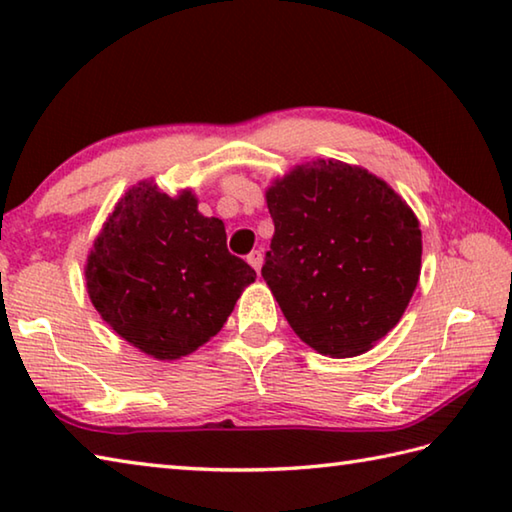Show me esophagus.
Listing matches in <instances>:
<instances>
[{
    "label": "esophagus",
    "instance_id": "34e87169",
    "mask_svg": "<svg viewBox=\"0 0 512 512\" xmlns=\"http://www.w3.org/2000/svg\"><path fill=\"white\" fill-rule=\"evenodd\" d=\"M248 264L253 266L257 273L262 271V264H264V253H262V250H253V253L248 255Z\"/></svg>",
    "mask_w": 512,
    "mask_h": 512
}]
</instances>
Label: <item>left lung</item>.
Wrapping results in <instances>:
<instances>
[{"instance_id":"left-lung-1","label":"left lung","mask_w":512,"mask_h":512,"mask_svg":"<svg viewBox=\"0 0 512 512\" xmlns=\"http://www.w3.org/2000/svg\"><path fill=\"white\" fill-rule=\"evenodd\" d=\"M266 205L275 235L262 275L293 332L325 357L368 352L418 287V216L375 173L323 158L277 178Z\"/></svg>"}]
</instances>
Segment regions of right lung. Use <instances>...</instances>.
<instances>
[{"mask_svg": "<svg viewBox=\"0 0 512 512\" xmlns=\"http://www.w3.org/2000/svg\"><path fill=\"white\" fill-rule=\"evenodd\" d=\"M255 271L228 253L225 225L183 189L142 180L119 198L85 264L94 309L144 354L187 357L221 332Z\"/></svg>", "mask_w": 512, "mask_h": 512, "instance_id": "1", "label": "right lung"}]
</instances>
